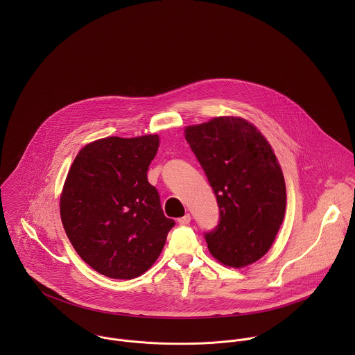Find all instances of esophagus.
<instances>
[{
	"label": "esophagus",
	"instance_id": "esophagus-1",
	"mask_svg": "<svg viewBox=\"0 0 355 355\" xmlns=\"http://www.w3.org/2000/svg\"><path fill=\"white\" fill-rule=\"evenodd\" d=\"M190 221H191V216H190V214H186V216L178 218V223L182 224V225H186V224H189Z\"/></svg>",
	"mask_w": 355,
	"mask_h": 355
}]
</instances>
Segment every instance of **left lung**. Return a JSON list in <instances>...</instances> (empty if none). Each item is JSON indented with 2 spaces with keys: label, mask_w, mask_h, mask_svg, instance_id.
I'll list each match as a JSON object with an SVG mask.
<instances>
[{
  "label": "left lung",
  "mask_w": 355,
  "mask_h": 355,
  "mask_svg": "<svg viewBox=\"0 0 355 355\" xmlns=\"http://www.w3.org/2000/svg\"><path fill=\"white\" fill-rule=\"evenodd\" d=\"M184 134L218 205V224L205 232L209 252L228 266L253 263L272 246L286 211V183L275 153L241 117H216Z\"/></svg>",
  "instance_id": "1"
}]
</instances>
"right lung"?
I'll return each instance as SVG.
<instances>
[{
  "label": "right lung",
  "mask_w": 355,
  "mask_h": 355,
  "mask_svg": "<svg viewBox=\"0 0 355 355\" xmlns=\"http://www.w3.org/2000/svg\"><path fill=\"white\" fill-rule=\"evenodd\" d=\"M158 135L109 137L89 144L72 162L60 213L76 253L112 279L145 273L175 225L164 216L148 169Z\"/></svg>",
  "instance_id": "add662e5"
}]
</instances>
